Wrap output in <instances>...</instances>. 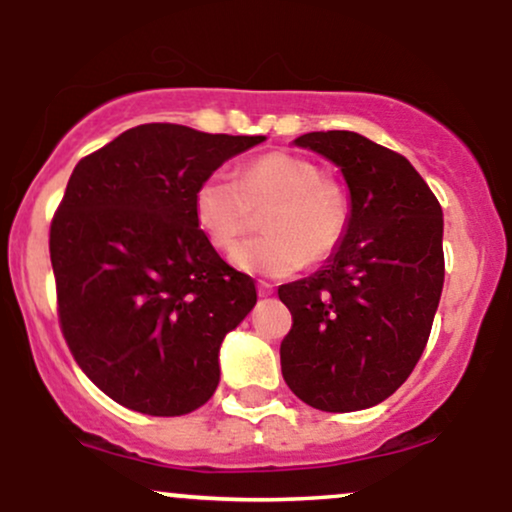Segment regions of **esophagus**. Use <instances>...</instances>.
<instances>
[{"instance_id": "obj_1", "label": "esophagus", "mask_w": 512, "mask_h": 512, "mask_svg": "<svg viewBox=\"0 0 512 512\" xmlns=\"http://www.w3.org/2000/svg\"><path fill=\"white\" fill-rule=\"evenodd\" d=\"M272 284H267V281H260V284H257V293H260L262 298H267V296H272Z\"/></svg>"}]
</instances>
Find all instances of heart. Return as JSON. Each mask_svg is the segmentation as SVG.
<instances>
[{
	"instance_id": "obj_1",
	"label": "heart",
	"mask_w": 512,
	"mask_h": 512,
	"mask_svg": "<svg viewBox=\"0 0 512 512\" xmlns=\"http://www.w3.org/2000/svg\"><path fill=\"white\" fill-rule=\"evenodd\" d=\"M195 221L216 250L226 252L264 211L267 236L245 240L231 262L240 272L284 279L305 262L327 260L346 233V199L308 158L272 151L240 170L238 180L214 173L195 192Z\"/></svg>"
}]
</instances>
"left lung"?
Masks as SVG:
<instances>
[{
  "instance_id": "left-lung-1",
  "label": "left lung",
  "mask_w": 512,
  "mask_h": 512,
  "mask_svg": "<svg viewBox=\"0 0 512 512\" xmlns=\"http://www.w3.org/2000/svg\"><path fill=\"white\" fill-rule=\"evenodd\" d=\"M349 187L346 233L315 274L279 286L291 310L281 373L320 411H358L397 390L424 354L443 293V209L404 156L363 134L308 132Z\"/></svg>"
}]
</instances>
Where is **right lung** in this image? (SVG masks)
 <instances>
[{
  "label": "right lung",
  "mask_w": 512,
  "mask_h": 512,
  "mask_svg": "<svg viewBox=\"0 0 512 512\" xmlns=\"http://www.w3.org/2000/svg\"><path fill=\"white\" fill-rule=\"evenodd\" d=\"M267 137L139 125L76 163L50 226L60 325L81 370L122 407L180 416L219 385V349L255 308L195 221V192Z\"/></svg>",
  "instance_id": "right-lung-1"
}]
</instances>
